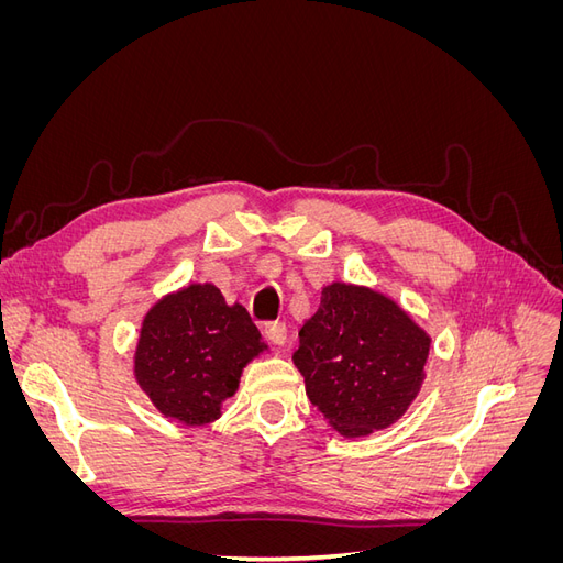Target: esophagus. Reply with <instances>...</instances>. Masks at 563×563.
<instances>
[{
    "instance_id": "34e87169",
    "label": "esophagus",
    "mask_w": 563,
    "mask_h": 563,
    "mask_svg": "<svg viewBox=\"0 0 563 563\" xmlns=\"http://www.w3.org/2000/svg\"><path fill=\"white\" fill-rule=\"evenodd\" d=\"M286 323H282V321H272V323H267L265 327V338L269 340L272 345H277V347H282L284 343H286Z\"/></svg>"
}]
</instances>
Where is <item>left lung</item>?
<instances>
[{
    "instance_id": "8db88e82",
    "label": "left lung",
    "mask_w": 563,
    "mask_h": 563,
    "mask_svg": "<svg viewBox=\"0 0 563 563\" xmlns=\"http://www.w3.org/2000/svg\"><path fill=\"white\" fill-rule=\"evenodd\" d=\"M294 364L317 411L345 439L395 424L424 380L432 338L368 286L333 282L302 323Z\"/></svg>"
}]
</instances>
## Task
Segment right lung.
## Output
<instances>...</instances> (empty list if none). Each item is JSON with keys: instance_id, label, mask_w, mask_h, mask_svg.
<instances>
[{"instance_id": "right-lung-1", "label": "right lung", "mask_w": 563, "mask_h": 563, "mask_svg": "<svg viewBox=\"0 0 563 563\" xmlns=\"http://www.w3.org/2000/svg\"><path fill=\"white\" fill-rule=\"evenodd\" d=\"M265 350L240 302L228 305L213 284H190L143 317L133 376L164 418L201 428L220 418L244 366Z\"/></svg>"}]
</instances>
